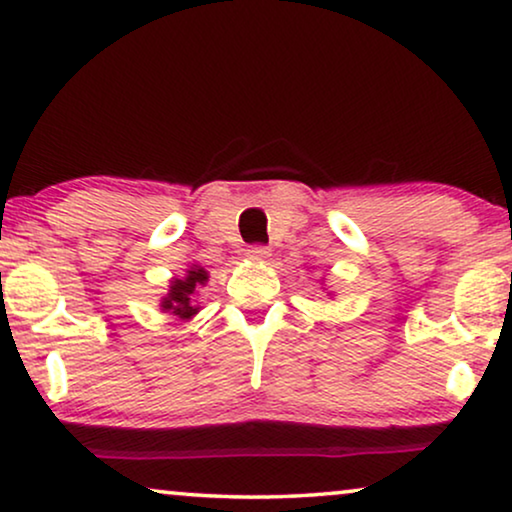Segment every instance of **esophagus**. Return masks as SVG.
Wrapping results in <instances>:
<instances>
[{"instance_id": "1", "label": "esophagus", "mask_w": 512, "mask_h": 512, "mask_svg": "<svg viewBox=\"0 0 512 512\" xmlns=\"http://www.w3.org/2000/svg\"><path fill=\"white\" fill-rule=\"evenodd\" d=\"M244 254H247L251 261H265V258H270V249L263 247V244H251V247L244 249Z\"/></svg>"}]
</instances>
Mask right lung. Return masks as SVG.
Instances as JSON below:
<instances>
[{"mask_svg": "<svg viewBox=\"0 0 512 512\" xmlns=\"http://www.w3.org/2000/svg\"><path fill=\"white\" fill-rule=\"evenodd\" d=\"M207 280H209L207 270L199 268V265L190 268L188 277H183V280H176L171 284L169 296L162 301V310H167V313L171 310V313L181 317V320H190V317L199 310L195 301H192V296H195V289L204 287V282Z\"/></svg>", "mask_w": 512, "mask_h": 512, "instance_id": "add662e5", "label": "right lung"}]
</instances>
